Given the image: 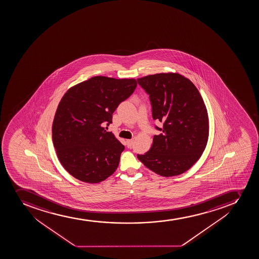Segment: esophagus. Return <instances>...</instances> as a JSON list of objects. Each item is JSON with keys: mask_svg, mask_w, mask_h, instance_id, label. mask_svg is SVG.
<instances>
[{"mask_svg": "<svg viewBox=\"0 0 259 259\" xmlns=\"http://www.w3.org/2000/svg\"><path fill=\"white\" fill-rule=\"evenodd\" d=\"M126 145H127V148H130V149H131L133 145H134V139H131V140H126Z\"/></svg>", "mask_w": 259, "mask_h": 259, "instance_id": "34e87169", "label": "esophagus"}]
</instances>
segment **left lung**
<instances>
[{
  "instance_id": "obj_1",
  "label": "left lung",
  "mask_w": 259,
  "mask_h": 259,
  "mask_svg": "<svg viewBox=\"0 0 259 259\" xmlns=\"http://www.w3.org/2000/svg\"><path fill=\"white\" fill-rule=\"evenodd\" d=\"M149 95L152 116L163 123L153 144L138 159L162 177L182 174L199 159L208 139L207 109L197 88L178 73H158L138 78Z\"/></svg>"
}]
</instances>
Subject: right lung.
<instances>
[{
    "label": "right lung",
    "mask_w": 259,
    "mask_h": 259,
    "mask_svg": "<svg viewBox=\"0 0 259 259\" xmlns=\"http://www.w3.org/2000/svg\"><path fill=\"white\" fill-rule=\"evenodd\" d=\"M136 87L135 79L97 76L71 88L62 97L52 139L60 162L72 177L98 183L117 169L125 147L103 125L112 123L113 113Z\"/></svg>",
    "instance_id": "obj_1"
}]
</instances>
